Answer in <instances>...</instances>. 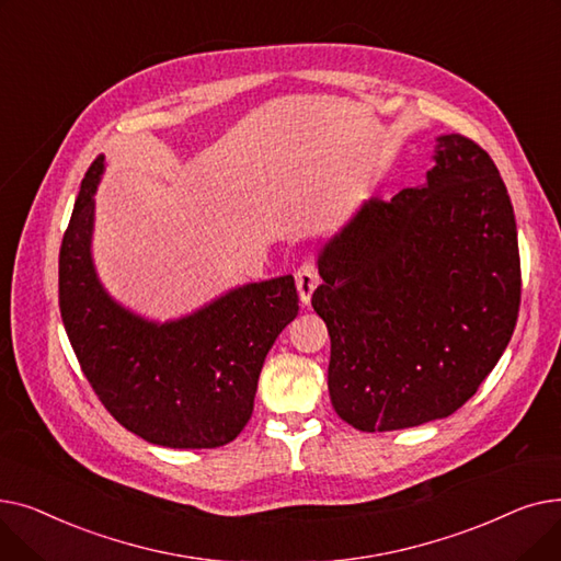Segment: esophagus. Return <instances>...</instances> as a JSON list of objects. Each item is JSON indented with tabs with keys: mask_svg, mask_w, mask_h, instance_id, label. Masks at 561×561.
Wrapping results in <instances>:
<instances>
[{
	"mask_svg": "<svg viewBox=\"0 0 561 561\" xmlns=\"http://www.w3.org/2000/svg\"><path fill=\"white\" fill-rule=\"evenodd\" d=\"M318 282H320V277H318L316 265H313L311 261L302 263L300 268H298V273H296V286H298L300 302H302L305 307L311 305V296H313V290H316Z\"/></svg>",
	"mask_w": 561,
	"mask_h": 561,
	"instance_id": "esophagus-1",
	"label": "esophagus"
}]
</instances>
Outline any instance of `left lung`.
Wrapping results in <instances>:
<instances>
[{
  "label": "left lung",
  "instance_id": "8db88e82",
  "mask_svg": "<svg viewBox=\"0 0 561 561\" xmlns=\"http://www.w3.org/2000/svg\"><path fill=\"white\" fill-rule=\"evenodd\" d=\"M313 311L332 355L336 414L362 432L446 419L473 398L514 334L520 259L491 157L436 138L427 184L370 197L318 254Z\"/></svg>",
  "mask_w": 561,
  "mask_h": 561
}]
</instances>
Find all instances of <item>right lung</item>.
I'll use <instances>...</instances> for the list:
<instances>
[{
	"mask_svg": "<svg viewBox=\"0 0 561 561\" xmlns=\"http://www.w3.org/2000/svg\"><path fill=\"white\" fill-rule=\"evenodd\" d=\"M104 154L88 168L58 254V307L108 414L154 446L229 444L248 425L265 355L298 316L293 275L231 288L191 316L154 322L104 290L91 254Z\"/></svg>",
	"mask_w": 561,
	"mask_h": 561,
	"instance_id": "obj_1",
	"label": "right lung"
}]
</instances>
